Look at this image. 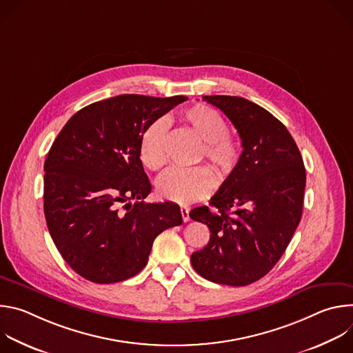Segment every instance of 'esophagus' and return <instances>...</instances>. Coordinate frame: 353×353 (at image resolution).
<instances>
[{
	"label": "esophagus",
	"instance_id": "34e87169",
	"mask_svg": "<svg viewBox=\"0 0 353 353\" xmlns=\"http://www.w3.org/2000/svg\"><path fill=\"white\" fill-rule=\"evenodd\" d=\"M180 211H181L183 221H184V222H188V221H190V208H188V207H181Z\"/></svg>",
	"mask_w": 353,
	"mask_h": 353
}]
</instances>
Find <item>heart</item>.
Here are the masks:
<instances>
[{
    "label": "heart",
    "instance_id": "1",
    "mask_svg": "<svg viewBox=\"0 0 353 353\" xmlns=\"http://www.w3.org/2000/svg\"><path fill=\"white\" fill-rule=\"evenodd\" d=\"M184 125L195 134L203 143L201 155L205 157L212 168L222 176L230 173L240 157L239 141L228 134V121L215 109L207 105H195L181 113ZM166 121L158 119L150 123L139 139V161L152 170H161L168 162L166 154ZM215 179L210 168L195 166L191 169H172L157 184L161 198L170 203L187 205L210 195Z\"/></svg>",
    "mask_w": 353,
    "mask_h": 353
}]
</instances>
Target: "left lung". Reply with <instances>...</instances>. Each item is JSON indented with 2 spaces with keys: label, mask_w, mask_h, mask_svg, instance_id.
I'll use <instances>...</instances> for the list:
<instances>
[{
  "label": "left lung",
  "mask_w": 353,
  "mask_h": 353,
  "mask_svg": "<svg viewBox=\"0 0 353 353\" xmlns=\"http://www.w3.org/2000/svg\"><path fill=\"white\" fill-rule=\"evenodd\" d=\"M237 130L243 152L211 198L191 219L211 230L208 244L191 254L205 279L245 286L279 261L300 222L306 170L286 127L261 106L239 96H204Z\"/></svg>",
  "instance_id": "left-lung-1"
}]
</instances>
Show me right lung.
<instances>
[{
	"label": "right lung",
	"instance_id": "right-lung-1",
	"mask_svg": "<svg viewBox=\"0 0 353 353\" xmlns=\"http://www.w3.org/2000/svg\"><path fill=\"white\" fill-rule=\"evenodd\" d=\"M187 99L100 100L77 112L50 148L44 216L61 257L82 278L114 283L137 275L157 236L183 223L177 204L141 201L152 185L138 149L143 130Z\"/></svg>",
	"mask_w": 353,
	"mask_h": 353
}]
</instances>
